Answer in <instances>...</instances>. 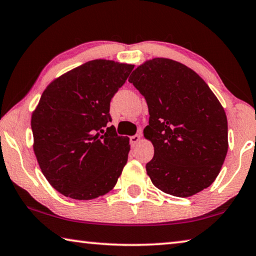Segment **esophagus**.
<instances>
[{"instance_id": "obj_1", "label": "esophagus", "mask_w": 256, "mask_h": 256, "mask_svg": "<svg viewBox=\"0 0 256 256\" xmlns=\"http://www.w3.org/2000/svg\"><path fill=\"white\" fill-rule=\"evenodd\" d=\"M141 141V136L139 134H136V136H132L130 138V142H131L132 147H136V146L139 144Z\"/></svg>"}]
</instances>
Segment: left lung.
I'll use <instances>...</instances> for the list:
<instances>
[{
    "label": "left lung",
    "instance_id": "obj_1",
    "mask_svg": "<svg viewBox=\"0 0 256 256\" xmlns=\"http://www.w3.org/2000/svg\"><path fill=\"white\" fill-rule=\"evenodd\" d=\"M128 82L144 96L154 146L146 165L154 186L190 197L213 184L228 152V120L216 94L196 72L172 59L154 58L133 70Z\"/></svg>",
    "mask_w": 256,
    "mask_h": 256
}]
</instances>
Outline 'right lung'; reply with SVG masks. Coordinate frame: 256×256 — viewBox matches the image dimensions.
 I'll return each instance as SVG.
<instances>
[{
	"instance_id": "1",
	"label": "right lung",
	"mask_w": 256,
	"mask_h": 256,
	"mask_svg": "<svg viewBox=\"0 0 256 256\" xmlns=\"http://www.w3.org/2000/svg\"><path fill=\"white\" fill-rule=\"evenodd\" d=\"M133 64L91 60L48 85L32 114L34 152L64 196L88 200L115 186L128 162L130 139L117 136L109 107Z\"/></svg>"
}]
</instances>
